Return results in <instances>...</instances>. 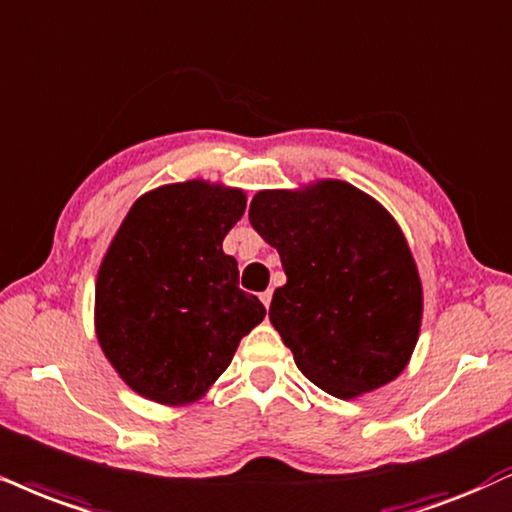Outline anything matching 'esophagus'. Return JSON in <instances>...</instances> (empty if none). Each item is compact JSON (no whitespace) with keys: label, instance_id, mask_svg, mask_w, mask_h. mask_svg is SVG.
Here are the masks:
<instances>
[{"label":"esophagus","instance_id":"34e87169","mask_svg":"<svg viewBox=\"0 0 512 512\" xmlns=\"http://www.w3.org/2000/svg\"><path fill=\"white\" fill-rule=\"evenodd\" d=\"M260 300H262V305H264V307L272 305V291H264V293H260Z\"/></svg>","mask_w":512,"mask_h":512}]
</instances>
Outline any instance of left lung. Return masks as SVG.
<instances>
[{"mask_svg": "<svg viewBox=\"0 0 512 512\" xmlns=\"http://www.w3.org/2000/svg\"><path fill=\"white\" fill-rule=\"evenodd\" d=\"M250 224L279 250L286 286L269 319L295 365L336 398L396 379L420 334L422 286L398 224L343 181L262 190Z\"/></svg>", "mask_w": 512, "mask_h": 512, "instance_id": "obj_1", "label": "left lung"}]
</instances>
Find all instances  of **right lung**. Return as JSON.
<instances>
[{
    "mask_svg": "<svg viewBox=\"0 0 512 512\" xmlns=\"http://www.w3.org/2000/svg\"><path fill=\"white\" fill-rule=\"evenodd\" d=\"M243 212L240 190L188 181L143 195L123 219L97 276L95 324L104 355L140 396L200 398L264 319L221 250Z\"/></svg>",
    "mask_w": 512,
    "mask_h": 512,
    "instance_id": "add662e5",
    "label": "right lung"
}]
</instances>
